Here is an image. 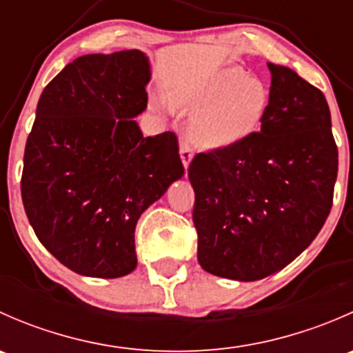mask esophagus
<instances>
[{"label":"esophagus","instance_id":"1","mask_svg":"<svg viewBox=\"0 0 353 353\" xmlns=\"http://www.w3.org/2000/svg\"><path fill=\"white\" fill-rule=\"evenodd\" d=\"M179 154H181V160H183L184 169H188L191 163V160H193V150H191V147L188 141H183V143H181Z\"/></svg>","mask_w":353,"mask_h":353}]
</instances>
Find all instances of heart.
<instances>
[{
    "label": "heart",
    "mask_w": 353,
    "mask_h": 353,
    "mask_svg": "<svg viewBox=\"0 0 353 353\" xmlns=\"http://www.w3.org/2000/svg\"><path fill=\"white\" fill-rule=\"evenodd\" d=\"M172 104L191 117V138L205 150H225L251 138L270 105L265 85L234 66L206 71L169 90ZM160 108L159 102H154Z\"/></svg>",
    "instance_id": "obj_1"
}]
</instances>
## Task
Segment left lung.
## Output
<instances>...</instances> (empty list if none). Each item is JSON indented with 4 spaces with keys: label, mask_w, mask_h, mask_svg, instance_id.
<instances>
[{
    "label": "left lung",
    "mask_w": 353,
    "mask_h": 353,
    "mask_svg": "<svg viewBox=\"0 0 353 353\" xmlns=\"http://www.w3.org/2000/svg\"><path fill=\"white\" fill-rule=\"evenodd\" d=\"M268 68L259 133L198 154L188 169L199 265L237 282L273 275L309 248L330 215L338 172L323 92L290 68Z\"/></svg>",
    "instance_id": "1"
}]
</instances>
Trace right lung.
Listing matches in <instances>:
<instances>
[{
  "label": "right lung",
  "mask_w": 353,
  "mask_h": 353,
  "mask_svg": "<svg viewBox=\"0 0 353 353\" xmlns=\"http://www.w3.org/2000/svg\"><path fill=\"white\" fill-rule=\"evenodd\" d=\"M150 59L80 56L44 88L23 155L22 199L41 244L66 268L119 279L138 265L141 213L184 176L172 131L143 137Z\"/></svg>",
  "instance_id": "add662e5"
}]
</instances>
